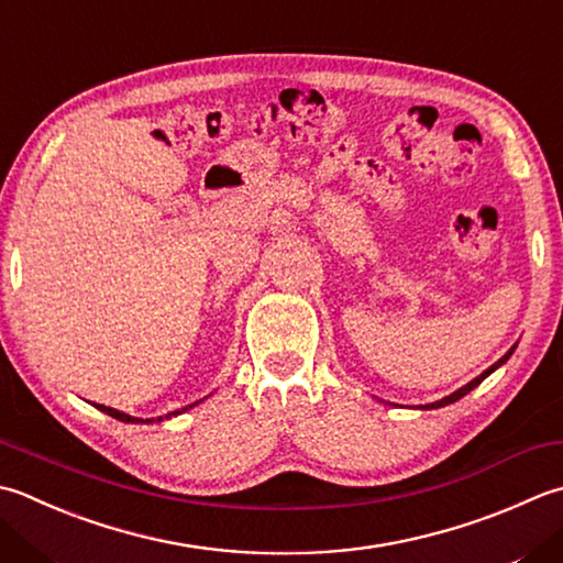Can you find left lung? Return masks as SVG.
<instances>
[{"instance_id": "left-lung-1", "label": "left lung", "mask_w": 563, "mask_h": 563, "mask_svg": "<svg viewBox=\"0 0 563 563\" xmlns=\"http://www.w3.org/2000/svg\"><path fill=\"white\" fill-rule=\"evenodd\" d=\"M512 351H515V346H512V349L508 351V354H505V356H503L500 361H495L490 368H486V371H483L478 378H473L471 383H466V385H464V388H459L456 393H451V395H446V398H442V400H437V402H429V405H424V407H422V410H437V407H444V405H451V402H456V400H461V398H464V395H468V393H471L473 388H478V385H481L483 380H486V378L490 376V373H493L495 368H500V366H503V363H505V361H508V358L512 356Z\"/></svg>"}]
</instances>
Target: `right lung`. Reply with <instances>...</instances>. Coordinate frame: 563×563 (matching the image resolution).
<instances>
[{"label": "right lung", "mask_w": 563, "mask_h": 563, "mask_svg": "<svg viewBox=\"0 0 563 563\" xmlns=\"http://www.w3.org/2000/svg\"><path fill=\"white\" fill-rule=\"evenodd\" d=\"M197 402H192V405H187V407H183V410H175V412H168L165 417H158V422H163V420H168V417H175V415H180V412H185V410H190V407H195ZM97 410H102V412H107L109 417H114V420H119V422H131V424H139V422H153V420H141V417H131V415H126V412H119V410H114V407H104V405H95Z\"/></svg>", "instance_id": "right-lung-1"}]
</instances>
